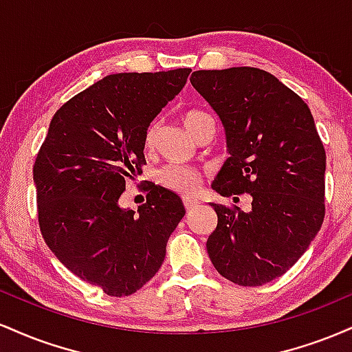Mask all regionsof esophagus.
Wrapping results in <instances>:
<instances>
[{
  "label": "esophagus",
  "instance_id": "esophagus-1",
  "mask_svg": "<svg viewBox=\"0 0 352 352\" xmlns=\"http://www.w3.org/2000/svg\"><path fill=\"white\" fill-rule=\"evenodd\" d=\"M184 205H185V210H187V212H192V210L195 208L197 205H199V200H195V199H185V200H184Z\"/></svg>",
  "mask_w": 352,
  "mask_h": 352
}]
</instances>
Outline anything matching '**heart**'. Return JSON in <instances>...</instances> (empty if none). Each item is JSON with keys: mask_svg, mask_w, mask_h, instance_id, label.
Instances as JSON below:
<instances>
[{"mask_svg": "<svg viewBox=\"0 0 352 352\" xmlns=\"http://www.w3.org/2000/svg\"><path fill=\"white\" fill-rule=\"evenodd\" d=\"M212 120L207 112L201 111H190L184 116V125L185 129L195 137L199 134L201 125L205 122ZM157 135V124H152L151 127L145 132V147H152L153 140ZM157 180L164 187L173 190V192L180 193V195H193L200 187V175L199 172H195L193 168L182 167V165H165L164 168H160L157 173Z\"/></svg>", "mask_w": 352, "mask_h": 352, "instance_id": "b5f03b06", "label": "heart"}]
</instances>
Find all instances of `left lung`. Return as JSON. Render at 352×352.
Segmentation results:
<instances>
[{"mask_svg": "<svg viewBox=\"0 0 352 352\" xmlns=\"http://www.w3.org/2000/svg\"><path fill=\"white\" fill-rule=\"evenodd\" d=\"M192 86L220 117L230 157L213 180L221 197L252 195V210L212 204L207 252L221 276L261 286L288 272L324 220L326 152L309 107L256 67L195 71Z\"/></svg>", "mask_w": 352, "mask_h": 352, "instance_id": "8db88e82", "label": "left lung"}]
</instances>
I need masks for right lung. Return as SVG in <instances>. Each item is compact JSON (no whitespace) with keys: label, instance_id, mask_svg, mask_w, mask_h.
Masks as SVG:
<instances>
[{"label":"right lung","instance_id":"obj_1","mask_svg":"<svg viewBox=\"0 0 352 352\" xmlns=\"http://www.w3.org/2000/svg\"><path fill=\"white\" fill-rule=\"evenodd\" d=\"M192 69L106 76L56 112L33 167L38 220L56 258L109 296L140 289L164 263L185 215L177 193L153 185L134 210L119 205L142 172L145 132Z\"/></svg>","mask_w":352,"mask_h":352}]
</instances>
